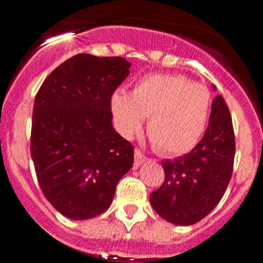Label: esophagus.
<instances>
[{
	"mask_svg": "<svg viewBox=\"0 0 263 263\" xmlns=\"http://www.w3.org/2000/svg\"><path fill=\"white\" fill-rule=\"evenodd\" d=\"M144 160H146V156L143 154V152H140L139 148H135V161H134V165L136 168H139L140 165L143 164Z\"/></svg>",
	"mask_w": 263,
	"mask_h": 263,
	"instance_id": "1",
	"label": "esophagus"
}]
</instances>
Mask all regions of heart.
I'll return each instance as SVG.
<instances>
[{"label":"heart","instance_id":"obj_1","mask_svg":"<svg viewBox=\"0 0 263 263\" xmlns=\"http://www.w3.org/2000/svg\"><path fill=\"white\" fill-rule=\"evenodd\" d=\"M119 131L131 138L148 117L147 135L157 152L180 156L191 152L203 135L210 113V92L181 75L154 73L138 80L131 91L111 95Z\"/></svg>","mask_w":263,"mask_h":263}]
</instances>
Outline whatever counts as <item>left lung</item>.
I'll return each instance as SVG.
<instances>
[{"label":"left lung","mask_w":263,"mask_h":263,"mask_svg":"<svg viewBox=\"0 0 263 263\" xmlns=\"http://www.w3.org/2000/svg\"><path fill=\"white\" fill-rule=\"evenodd\" d=\"M235 132L228 105L221 95L212 103L203 138L185 156L162 161L165 180L152 192L150 203L164 220L192 225L208 216L232 177Z\"/></svg>","instance_id":"1"}]
</instances>
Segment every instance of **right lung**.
Masks as SVG:
<instances>
[{
    "mask_svg": "<svg viewBox=\"0 0 263 263\" xmlns=\"http://www.w3.org/2000/svg\"><path fill=\"white\" fill-rule=\"evenodd\" d=\"M123 57L76 54L55 68L35 97L31 157L43 195L72 220L109 209L134 146L111 125V95L129 75Z\"/></svg>",
    "mask_w": 263,
    "mask_h": 263,
    "instance_id": "right-lung-1",
    "label": "right lung"
}]
</instances>
